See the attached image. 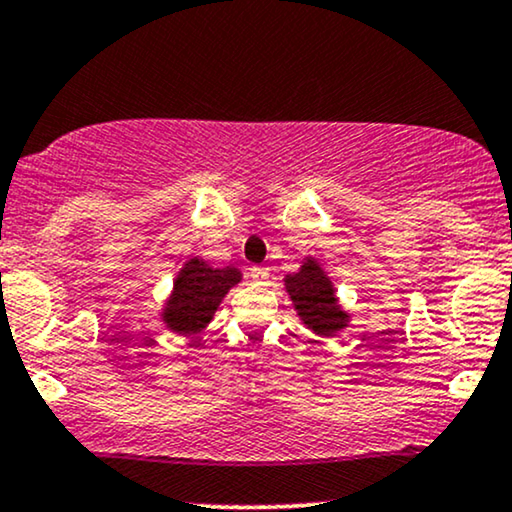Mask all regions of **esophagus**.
Listing matches in <instances>:
<instances>
[{
	"label": "esophagus",
	"instance_id": "1",
	"mask_svg": "<svg viewBox=\"0 0 512 512\" xmlns=\"http://www.w3.org/2000/svg\"><path fill=\"white\" fill-rule=\"evenodd\" d=\"M250 278H252V283L267 285V281H269V269H264V267H252V269H250Z\"/></svg>",
	"mask_w": 512,
	"mask_h": 512
}]
</instances>
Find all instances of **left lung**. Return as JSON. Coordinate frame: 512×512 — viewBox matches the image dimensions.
Listing matches in <instances>:
<instances>
[{"instance_id": "obj_1", "label": "left lung", "mask_w": 512, "mask_h": 512, "mask_svg": "<svg viewBox=\"0 0 512 512\" xmlns=\"http://www.w3.org/2000/svg\"><path fill=\"white\" fill-rule=\"evenodd\" d=\"M297 316L316 337H335L351 323V313L339 302L335 283L316 257H304L295 274L283 278Z\"/></svg>"}]
</instances>
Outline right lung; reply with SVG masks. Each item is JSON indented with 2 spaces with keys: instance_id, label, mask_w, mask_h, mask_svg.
Instances as JSON below:
<instances>
[{
  "instance_id": "obj_1",
  "label": "right lung",
  "mask_w": 512,
  "mask_h": 512,
  "mask_svg": "<svg viewBox=\"0 0 512 512\" xmlns=\"http://www.w3.org/2000/svg\"><path fill=\"white\" fill-rule=\"evenodd\" d=\"M241 278L236 267L217 269L201 257H192L173 278V288L159 311L161 323L175 335L194 339L210 325L222 299Z\"/></svg>"
}]
</instances>
